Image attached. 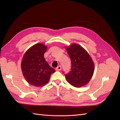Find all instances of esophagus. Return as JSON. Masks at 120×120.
Wrapping results in <instances>:
<instances>
[{
	"mask_svg": "<svg viewBox=\"0 0 120 120\" xmlns=\"http://www.w3.org/2000/svg\"><path fill=\"white\" fill-rule=\"evenodd\" d=\"M61 68H62V67H61V66H60V65H59V66H58V67L56 68V71H61Z\"/></svg>",
	"mask_w": 120,
	"mask_h": 120,
	"instance_id": "esophagus-1",
	"label": "esophagus"
}]
</instances>
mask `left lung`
Here are the masks:
<instances>
[{"label":"left lung","instance_id":"obj_1","mask_svg":"<svg viewBox=\"0 0 120 120\" xmlns=\"http://www.w3.org/2000/svg\"><path fill=\"white\" fill-rule=\"evenodd\" d=\"M69 55L72 68L66 80L76 88L86 85L91 80L94 72V64L92 59L85 49L76 43L65 46Z\"/></svg>","mask_w":120,"mask_h":120}]
</instances>
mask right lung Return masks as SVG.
Returning <instances> with one entry per match:
<instances>
[{
	"label": "right lung",
	"instance_id": "1",
	"mask_svg": "<svg viewBox=\"0 0 120 120\" xmlns=\"http://www.w3.org/2000/svg\"><path fill=\"white\" fill-rule=\"evenodd\" d=\"M47 46L42 43H37L28 49L23 56L21 69L25 79L30 85L42 87L49 80L55 70L46 61L44 54Z\"/></svg>",
	"mask_w": 120,
	"mask_h": 120
}]
</instances>
